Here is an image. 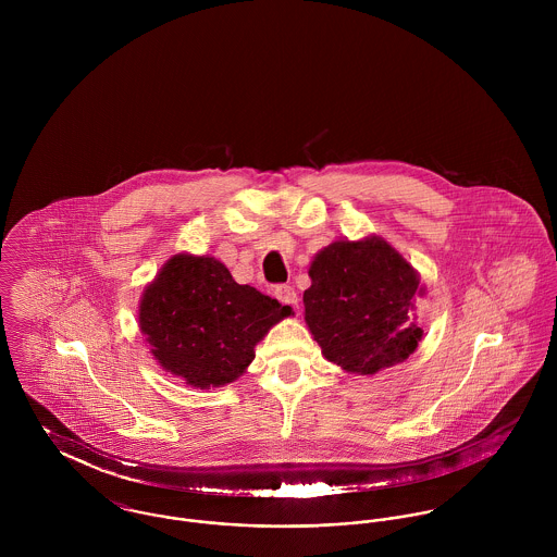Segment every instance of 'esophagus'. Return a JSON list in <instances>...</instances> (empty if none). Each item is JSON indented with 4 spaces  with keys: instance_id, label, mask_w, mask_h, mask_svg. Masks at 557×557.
<instances>
[{
    "instance_id": "1",
    "label": "esophagus",
    "mask_w": 557,
    "mask_h": 557,
    "mask_svg": "<svg viewBox=\"0 0 557 557\" xmlns=\"http://www.w3.org/2000/svg\"><path fill=\"white\" fill-rule=\"evenodd\" d=\"M274 296H276L283 305H289V307L298 309V294H296V289H294L292 285H278V287L274 289Z\"/></svg>"
}]
</instances>
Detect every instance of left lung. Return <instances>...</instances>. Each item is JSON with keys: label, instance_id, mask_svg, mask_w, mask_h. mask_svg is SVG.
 Here are the masks:
<instances>
[{"label": "left lung", "instance_id": "8db88e82", "mask_svg": "<svg viewBox=\"0 0 557 557\" xmlns=\"http://www.w3.org/2000/svg\"><path fill=\"white\" fill-rule=\"evenodd\" d=\"M305 321L325 360L347 373L375 375L407 360L424 330L416 268L380 236L336 239L309 268Z\"/></svg>", "mask_w": 557, "mask_h": 557}]
</instances>
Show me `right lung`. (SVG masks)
<instances>
[{
  "label": "right lung",
  "instance_id": "add662e5",
  "mask_svg": "<svg viewBox=\"0 0 557 557\" xmlns=\"http://www.w3.org/2000/svg\"><path fill=\"white\" fill-rule=\"evenodd\" d=\"M292 307L239 285L216 257L177 252L144 289L139 330L160 367L186 386L210 391L236 382L255 345Z\"/></svg>",
  "mask_w": 557,
  "mask_h": 557
}]
</instances>
